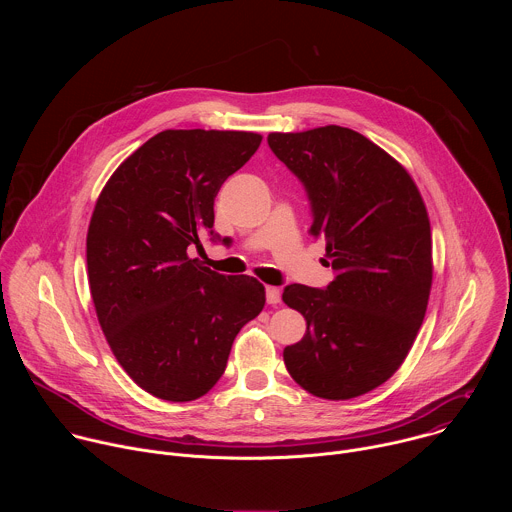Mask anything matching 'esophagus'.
<instances>
[{
    "label": "esophagus",
    "instance_id": "obj_1",
    "mask_svg": "<svg viewBox=\"0 0 512 512\" xmlns=\"http://www.w3.org/2000/svg\"><path fill=\"white\" fill-rule=\"evenodd\" d=\"M265 298H267V304H271V306L279 304V300H281V291H279V287L267 285V287H265Z\"/></svg>",
    "mask_w": 512,
    "mask_h": 512
}]
</instances>
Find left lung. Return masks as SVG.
<instances>
[{"mask_svg": "<svg viewBox=\"0 0 512 512\" xmlns=\"http://www.w3.org/2000/svg\"><path fill=\"white\" fill-rule=\"evenodd\" d=\"M267 143L304 184L310 233L326 241L334 269L324 289H283V302L308 324L283 362L316 397L364 395L401 367L427 310L433 265L423 198L397 160L348 127L269 133Z\"/></svg>", "mask_w": 512, "mask_h": 512, "instance_id": "obj_1", "label": "left lung"}]
</instances>
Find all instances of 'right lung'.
Instances as JSON below:
<instances>
[{"instance_id": "right-lung-1", "label": "right lung", "mask_w": 512, "mask_h": 512, "mask_svg": "<svg viewBox=\"0 0 512 512\" xmlns=\"http://www.w3.org/2000/svg\"><path fill=\"white\" fill-rule=\"evenodd\" d=\"M259 143L251 131L166 129L113 172L95 204L87 269L97 318L123 371L158 399L206 395L265 306L255 277L188 257L200 237L218 239L214 198Z\"/></svg>"}]
</instances>
